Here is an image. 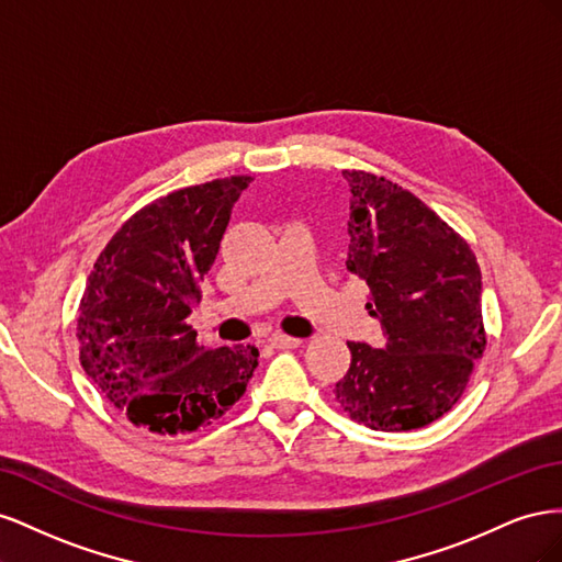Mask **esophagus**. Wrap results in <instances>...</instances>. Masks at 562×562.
I'll list each match as a JSON object with an SVG mask.
<instances>
[{"label":"esophagus","mask_w":562,"mask_h":562,"mask_svg":"<svg viewBox=\"0 0 562 562\" xmlns=\"http://www.w3.org/2000/svg\"><path fill=\"white\" fill-rule=\"evenodd\" d=\"M269 345L274 347V349H295V347L302 345V339H300V337H291V335L277 333V335L269 337Z\"/></svg>","instance_id":"esophagus-1"}]
</instances>
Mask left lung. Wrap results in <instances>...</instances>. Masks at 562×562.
Here are the masks:
<instances>
[{
	"label": "left lung",
	"mask_w": 562,
	"mask_h": 562,
	"mask_svg": "<svg viewBox=\"0 0 562 562\" xmlns=\"http://www.w3.org/2000/svg\"><path fill=\"white\" fill-rule=\"evenodd\" d=\"M349 184L347 269L370 288L382 349L347 342L335 398L351 419L411 431L443 417L485 349L481 267L469 244L403 187L361 171Z\"/></svg>",
	"instance_id": "left-lung-1"
}]
</instances>
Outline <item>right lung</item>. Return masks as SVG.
I'll list each match as a JSON object with an SVG mask.
<instances>
[{
    "mask_svg": "<svg viewBox=\"0 0 562 562\" xmlns=\"http://www.w3.org/2000/svg\"><path fill=\"white\" fill-rule=\"evenodd\" d=\"M248 182L234 176L157 199L93 265L77 316L79 361L135 427L182 434L211 424L258 368L255 347L206 349L187 323Z\"/></svg>",
    "mask_w": 562,
    "mask_h": 562,
    "instance_id": "right-lung-1",
    "label": "right lung"
}]
</instances>
